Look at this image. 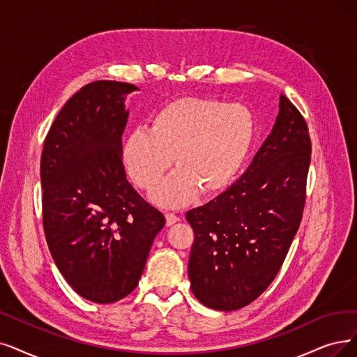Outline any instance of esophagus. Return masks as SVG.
<instances>
[{"instance_id": "obj_1", "label": "esophagus", "mask_w": 357, "mask_h": 357, "mask_svg": "<svg viewBox=\"0 0 357 357\" xmlns=\"http://www.w3.org/2000/svg\"><path fill=\"white\" fill-rule=\"evenodd\" d=\"M165 221H167V225L169 227V225H173V224L178 222L180 218L176 215V213H173V212H167V213H165Z\"/></svg>"}]
</instances>
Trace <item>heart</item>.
Returning <instances> with one entry per match:
<instances>
[{
	"instance_id": "b5f03b06",
	"label": "heart",
	"mask_w": 357,
	"mask_h": 357,
	"mask_svg": "<svg viewBox=\"0 0 357 357\" xmlns=\"http://www.w3.org/2000/svg\"><path fill=\"white\" fill-rule=\"evenodd\" d=\"M255 139V119L240 104L189 96L162 107L148 130L137 129L124 142L123 158L140 189L153 190L173 165L178 169L153 193V201L177 208L201 193L228 188L246 161Z\"/></svg>"
}]
</instances>
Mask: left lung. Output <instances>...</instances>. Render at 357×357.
<instances>
[{"instance_id": "obj_1", "label": "left lung", "mask_w": 357, "mask_h": 357, "mask_svg": "<svg viewBox=\"0 0 357 357\" xmlns=\"http://www.w3.org/2000/svg\"><path fill=\"white\" fill-rule=\"evenodd\" d=\"M310 152L303 116L281 95L273 132L245 174L186 213L190 289L202 305L237 310L274 281L303 217Z\"/></svg>"}]
</instances>
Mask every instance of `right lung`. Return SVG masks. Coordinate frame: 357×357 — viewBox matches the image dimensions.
<instances>
[{
  "label": "right lung",
  "mask_w": 357,
  "mask_h": 357,
  "mask_svg": "<svg viewBox=\"0 0 357 357\" xmlns=\"http://www.w3.org/2000/svg\"><path fill=\"white\" fill-rule=\"evenodd\" d=\"M135 84L96 80L55 117L40 158L42 217L52 259L77 294L114 303L139 284L165 217L126 178L123 144Z\"/></svg>",
  "instance_id": "right-lung-1"
}]
</instances>
